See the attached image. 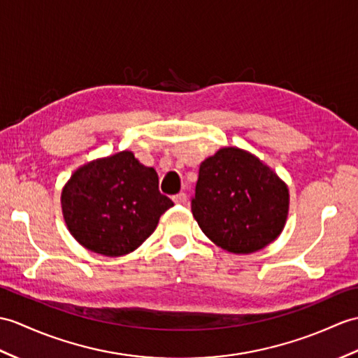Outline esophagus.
Wrapping results in <instances>:
<instances>
[{
  "label": "esophagus",
  "instance_id": "34e87169",
  "mask_svg": "<svg viewBox=\"0 0 358 358\" xmlns=\"http://www.w3.org/2000/svg\"><path fill=\"white\" fill-rule=\"evenodd\" d=\"M172 199H173V203H176V204H185L187 196H186L185 192H180V194H177V195H173Z\"/></svg>",
  "mask_w": 358,
  "mask_h": 358
}]
</instances>
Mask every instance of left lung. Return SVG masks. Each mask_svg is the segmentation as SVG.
Here are the masks:
<instances>
[{
	"instance_id": "1",
	"label": "left lung",
	"mask_w": 358,
	"mask_h": 358,
	"mask_svg": "<svg viewBox=\"0 0 358 358\" xmlns=\"http://www.w3.org/2000/svg\"><path fill=\"white\" fill-rule=\"evenodd\" d=\"M289 190L259 157L224 146L199 164L192 213L213 244L230 253L262 250L282 234Z\"/></svg>"
}]
</instances>
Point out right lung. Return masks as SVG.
Returning a JSON list of instances; mask_svg holds the SVG:
<instances>
[{"label": "right lung", "mask_w": 358, "mask_h": 358, "mask_svg": "<svg viewBox=\"0 0 358 358\" xmlns=\"http://www.w3.org/2000/svg\"><path fill=\"white\" fill-rule=\"evenodd\" d=\"M61 206L66 229L82 247L117 257L143 244L173 203L160 194L154 168L120 151L79 166L62 187Z\"/></svg>", "instance_id": "add662e5"}]
</instances>
